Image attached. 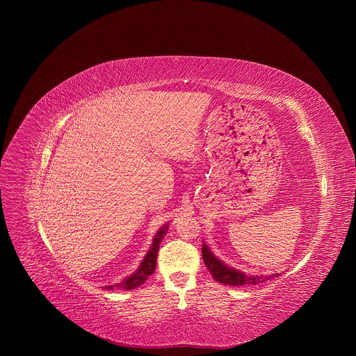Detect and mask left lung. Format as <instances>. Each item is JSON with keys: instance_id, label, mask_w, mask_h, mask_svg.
<instances>
[{"instance_id": "obj_1", "label": "left lung", "mask_w": 356, "mask_h": 356, "mask_svg": "<svg viewBox=\"0 0 356 356\" xmlns=\"http://www.w3.org/2000/svg\"><path fill=\"white\" fill-rule=\"evenodd\" d=\"M201 253H202V259H204V264L207 266V269L210 270V273L213 275V277L222 283V284H229V286H245V284H259L264 283L266 280H269L270 277H277L280 273H273V275H245L243 272L228 266L227 264H224L222 261H220L213 250L207 246L206 242H202V248H201Z\"/></svg>"}]
</instances>
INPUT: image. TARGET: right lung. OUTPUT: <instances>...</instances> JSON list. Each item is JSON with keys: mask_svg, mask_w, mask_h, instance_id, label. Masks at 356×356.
Here are the masks:
<instances>
[{"mask_svg": "<svg viewBox=\"0 0 356 356\" xmlns=\"http://www.w3.org/2000/svg\"><path fill=\"white\" fill-rule=\"evenodd\" d=\"M169 229V224H165L163 227L159 228V231L156 232V235L154 236V241H152V245L149 248V250L146 252L145 258L142 259L140 265L138 266V269L128 277H125L122 282L111 284V286H106V289L113 290V289H125V290H132L135 287H139L140 284H143L146 282V279L155 272L156 268V261H158V252H159V245L162 242V239L165 238V235L168 234Z\"/></svg>", "mask_w": 356, "mask_h": 356, "instance_id": "obj_1", "label": "right lung"}]
</instances>
